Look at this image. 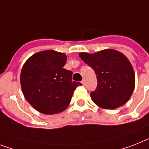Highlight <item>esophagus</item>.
I'll return each mask as SVG.
<instances>
[{
    "mask_svg": "<svg viewBox=\"0 0 149 149\" xmlns=\"http://www.w3.org/2000/svg\"><path fill=\"white\" fill-rule=\"evenodd\" d=\"M81 83L83 84V86H85L86 85V83H85V81H84V80L82 81V82H81Z\"/></svg>",
    "mask_w": 149,
    "mask_h": 149,
    "instance_id": "esophagus-1",
    "label": "esophagus"
}]
</instances>
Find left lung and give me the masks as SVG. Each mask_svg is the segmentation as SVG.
<instances>
[{"label":"left lung","mask_w":149,"mask_h":149,"mask_svg":"<svg viewBox=\"0 0 149 149\" xmlns=\"http://www.w3.org/2000/svg\"><path fill=\"white\" fill-rule=\"evenodd\" d=\"M82 60L97 77V87L91 92L92 100L100 108L114 109L126 103L135 88V73L124 54L106 49L89 54L80 53Z\"/></svg>","instance_id":"8db88e82"}]
</instances>
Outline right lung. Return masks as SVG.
I'll return each mask as SVG.
<instances>
[{"label": "right lung", "instance_id": "add662e5", "mask_svg": "<svg viewBox=\"0 0 149 149\" xmlns=\"http://www.w3.org/2000/svg\"><path fill=\"white\" fill-rule=\"evenodd\" d=\"M63 53L44 50L33 54L23 66L20 85L26 101L38 112L60 113L67 108L80 83L72 81V72L63 68Z\"/></svg>", "mask_w": 149, "mask_h": 149}]
</instances>
